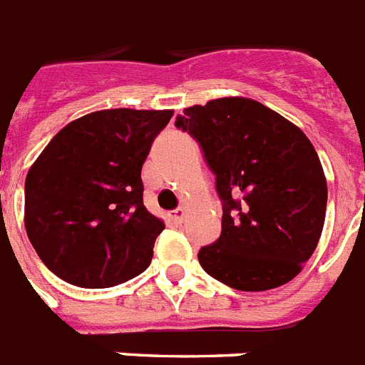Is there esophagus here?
Here are the masks:
<instances>
[{
	"mask_svg": "<svg viewBox=\"0 0 365 365\" xmlns=\"http://www.w3.org/2000/svg\"><path fill=\"white\" fill-rule=\"evenodd\" d=\"M185 217H186L185 207H179V209H175V211L169 215V218H171V220H173V222H177V224L185 222Z\"/></svg>",
	"mask_w": 365,
	"mask_h": 365,
	"instance_id": "1",
	"label": "esophagus"
}]
</instances>
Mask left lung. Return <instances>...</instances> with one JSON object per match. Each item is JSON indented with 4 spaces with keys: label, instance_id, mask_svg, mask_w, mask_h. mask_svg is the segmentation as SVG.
<instances>
[{
    "label": "left lung",
    "instance_id": "left-lung-1",
    "mask_svg": "<svg viewBox=\"0 0 365 365\" xmlns=\"http://www.w3.org/2000/svg\"><path fill=\"white\" fill-rule=\"evenodd\" d=\"M190 133L217 175L222 233L197 252L217 281L262 292L292 281L324 228V169L296 124L249 98H218L185 109Z\"/></svg>",
    "mask_w": 365,
    "mask_h": 365
}]
</instances>
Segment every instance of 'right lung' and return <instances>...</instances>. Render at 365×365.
Wrapping results in <instances>:
<instances>
[{
    "instance_id": "obj_1",
    "label": "right lung",
    "mask_w": 365,
    "mask_h": 365,
    "mask_svg": "<svg viewBox=\"0 0 365 365\" xmlns=\"http://www.w3.org/2000/svg\"><path fill=\"white\" fill-rule=\"evenodd\" d=\"M173 110L105 109L69 122L26 175L24 224L43 264L81 288L147 269L165 228L143 205L141 169Z\"/></svg>"
}]
</instances>
